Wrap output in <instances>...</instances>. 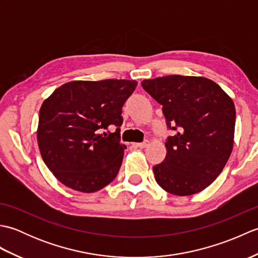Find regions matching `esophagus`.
<instances>
[{
	"instance_id": "esophagus-1",
	"label": "esophagus",
	"mask_w": 258,
	"mask_h": 258,
	"mask_svg": "<svg viewBox=\"0 0 258 258\" xmlns=\"http://www.w3.org/2000/svg\"><path fill=\"white\" fill-rule=\"evenodd\" d=\"M149 144H150L149 141H144L143 143H136L135 146L136 147H140V149H145V147L149 146Z\"/></svg>"
}]
</instances>
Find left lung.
<instances>
[{
	"mask_svg": "<svg viewBox=\"0 0 258 258\" xmlns=\"http://www.w3.org/2000/svg\"><path fill=\"white\" fill-rule=\"evenodd\" d=\"M163 105L169 130L166 156L153 167L157 184L174 195L200 193L226 165L233 150L235 105L215 82L202 76L167 75L142 82Z\"/></svg>",
	"mask_w": 258,
	"mask_h": 258,
	"instance_id": "left-lung-1",
	"label": "left lung"
}]
</instances>
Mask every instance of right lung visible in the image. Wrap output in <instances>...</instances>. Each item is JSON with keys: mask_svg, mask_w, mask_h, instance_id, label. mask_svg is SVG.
I'll return each instance as SVG.
<instances>
[{"mask_svg": "<svg viewBox=\"0 0 258 258\" xmlns=\"http://www.w3.org/2000/svg\"><path fill=\"white\" fill-rule=\"evenodd\" d=\"M138 82L73 81L43 102L37 144L43 161L59 182L82 193H94L116 177L124 150L119 126L122 107ZM116 125L115 133H105Z\"/></svg>", "mask_w": 258, "mask_h": 258, "instance_id": "1", "label": "right lung"}]
</instances>
